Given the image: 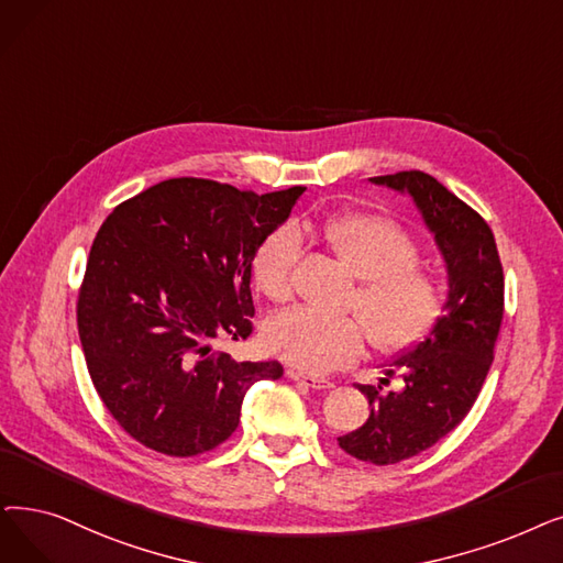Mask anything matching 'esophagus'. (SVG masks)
I'll use <instances>...</instances> for the list:
<instances>
[{
  "label": "esophagus",
  "instance_id": "esophagus-1",
  "mask_svg": "<svg viewBox=\"0 0 563 563\" xmlns=\"http://www.w3.org/2000/svg\"><path fill=\"white\" fill-rule=\"evenodd\" d=\"M287 377L295 379V382H303V384L310 386V388H331V386H333L331 379L312 377V375H306V373H301V371H287Z\"/></svg>",
  "mask_w": 563,
  "mask_h": 563
}]
</instances>
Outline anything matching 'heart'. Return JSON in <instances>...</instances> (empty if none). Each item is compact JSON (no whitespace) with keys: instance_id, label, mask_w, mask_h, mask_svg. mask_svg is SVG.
<instances>
[{"instance_id":"obj_1","label":"heart","mask_w":563,"mask_h":563,"mask_svg":"<svg viewBox=\"0 0 563 563\" xmlns=\"http://www.w3.org/2000/svg\"><path fill=\"white\" fill-rule=\"evenodd\" d=\"M308 232L358 278L350 299L356 320H329L303 308L268 320L266 345L297 368L322 375L361 356L365 335L377 352H400L428 335L444 310V289L419 268V246L396 221L375 213L333 216ZM301 255V234L283 225L257 246L253 280L262 295L283 301Z\"/></svg>"}]
</instances>
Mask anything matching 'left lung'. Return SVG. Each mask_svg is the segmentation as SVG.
<instances>
[{"label":"left lung","instance_id":"obj_1","mask_svg":"<svg viewBox=\"0 0 563 563\" xmlns=\"http://www.w3.org/2000/svg\"><path fill=\"white\" fill-rule=\"evenodd\" d=\"M371 181L409 195L444 257L449 283L437 324L386 365V377L402 375V388L384 394L382 386H358L371 417L338 437L356 460L394 464L434 446L476 402L504 317V272L493 230L434 177L411 169Z\"/></svg>","mask_w":563,"mask_h":563}]
</instances>
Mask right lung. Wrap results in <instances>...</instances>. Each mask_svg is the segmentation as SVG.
Listing matches in <instances>:
<instances>
[{
  "instance_id": "right-lung-1",
  "label": "right lung",
  "mask_w": 563,
  "mask_h": 563,
  "mask_svg": "<svg viewBox=\"0 0 563 563\" xmlns=\"http://www.w3.org/2000/svg\"><path fill=\"white\" fill-rule=\"evenodd\" d=\"M303 186L239 190L167 179L121 202L101 225L78 299L91 382L133 439L188 457L236 430L246 390L280 379L278 361H234L211 340L251 335L253 257Z\"/></svg>"
}]
</instances>
